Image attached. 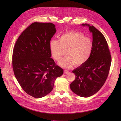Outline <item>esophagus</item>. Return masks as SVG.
I'll use <instances>...</instances> for the list:
<instances>
[{
	"mask_svg": "<svg viewBox=\"0 0 121 121\" xmlns=\"http://www.w3.org/2000/svg\"><path fill=\"white\" fill-rule=\"evenodd\" d=\"M69 73V71H67V70H64V73L65 74H67V73Z\"/></svg>",
	"mask_w": 121,
	"mask_h": 121,
	"instance_id": "1",
	"label": "esophagus"
}]
</instances>
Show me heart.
<instances>
[{"label":"heart","instance_id":"1","mask_svg":"<svg viewBox=\"0 0 121 121\" xmlns=\"http://www.w3.org/2000/svg\"><path fill=\"white\" fill-rule=\"evenodd\" d=\"M51 54L54 59L59 61L66 53L68 55L59 62L65 68L83 65L89 59L93 43L90 38L79 32H68L63 34L59 41L52 40L49 43Z\"/></svg>","mask_w":121,"mask_h":121}]
</instances>
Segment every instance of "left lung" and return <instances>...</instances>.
Segmentation results:
<instances>
[{
	"label": "left lung",
	"instance_id": "left-lung-1",
	"mask_svg": "<svg viewBox=\"0 0 121 121\" xmlns=\"http://www.w3.org/2000/svg\"><path fill=\"white\" fill-rule=\"evenodd\" d=\"M89 27L93 35V49L89 59L73 71L75 78L70 84L71 90L81 97H89L98 92L108 75L111 56L105 37L94 26Z\"/></svg>",
	"mask_w": 121,
	"mask_h": 121
}]
</instances>
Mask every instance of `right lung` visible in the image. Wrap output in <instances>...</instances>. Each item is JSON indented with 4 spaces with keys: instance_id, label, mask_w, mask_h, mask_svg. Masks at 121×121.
<instances>
[{
    "instance_id": "obj_1",
    "label": "right lung",
    "mask_w": 121,
    "mask_h": 121,
    "mask_svg": "<svg viewBox=\"0 0 121 121\" xmlns=\"http://www.w3.org/2000/svg\"><path fill=\"white\" fill-rule=\"evenodd\" d=\"M56 31L52 23L34 22L15 43L12 56L14 74L25 92L34 98L49 94L56 78L63 74V69L50 58L49 43Z\"/></svg>"
}]
</instances>
